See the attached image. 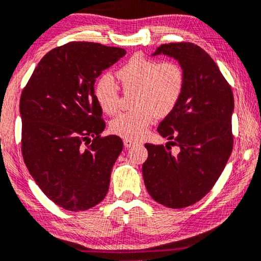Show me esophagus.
<instances>
[{"mask_svg": "<svg viewBox=\"0 0 261 261\" xmlns=\"http://www.w3.org/2000/svg\"><path fill=\"white\" fill-rule=\"evenodd\" d=\"M135 144L136 142L132 141V139H127V138L124 139V146L125 147H131L132 145H135Z\"/></svg>", "mask_w": 261, "mask_h": 261, "instance_id": "1", "label": "esophagus"}]
</instances>
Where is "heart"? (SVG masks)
I'll use <instances>...</instances> for the list:
<instances>
[{"label": "heart", "instance_id": "heart-1", "mask_svg": "<svg viewBox=\"0 0 261 261\" xmlns=\"http://www.w3.org/2000/svg\"><path fill=\"white\" fill-rule=\"evenodd\" d=\"M126 92L135 91V110L124 112L111 122L112 134L127 139H139L146 134L157 115L164 117L177 107L182 95L185 76L176 62H161L136 55L117 71ZM95 98L100 109L114 115L119 109V91L110 75L96 82Z\"/></svg>", "mask_w": 261, "mask_h": 261}]
</instances>
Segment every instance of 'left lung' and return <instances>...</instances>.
Returning <instances> with one entry per match:
<instances>
[{"mask_svg": "<svg viewBox=\"0 0 261 261\" xmlns=\"http://www.w3.org/2000/svg\"><path fill=\"white\" fill-rule=\"evenodd\" d=\"M157 55L179 63L185 84L177 107L157 129L170 142L165 146L145 144L149 157L143 178L157 203L182 208L208 193L225 169L233 147L234 99L216 62L200 46L189 42L162 44L152 54ZM170 145H177L180 152L171 153Z\"/></svg>", "mask_w": 261, "mask_h": 261, "instance_id": "left-lung-1", "label": "left lung"}]
</instances>
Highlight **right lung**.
<instances>
[{
    "mask_svg": "<svg viewBox=\"0 0 261 261\" xmlns=\"http://www.w3.org/2000/svg\"><path fill=\"white\" fill-rule=\"evenodd\" d=\"M125 54L115 46L70 42L42 58L22 91L27 169L42 192L68 211L91 208L108 193L123 142L115 135L100 137L106 123L93 85Z\"/></svg>",
    "mask_w": 261,
    "mask_h": 261,
    "instance_id": "right-lung-1",
    "label": "right lung"
}]
</instances>
